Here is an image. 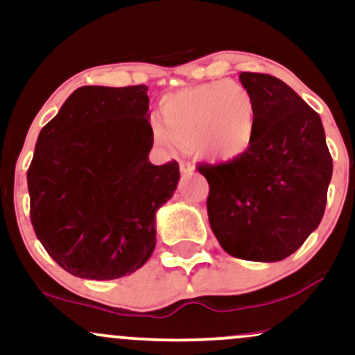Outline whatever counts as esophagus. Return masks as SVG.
I'll return each mask as SVG.
<instances>
[{"mask_svg": "<svg viewBox=\"0 0 355 355\" xmlns=\"http://www.w3.org/2000/svg\"><path fill=\"white\" fill-rule=\"evenodd\" d=\"M195 166L190 164V162H180V172L183 175H190L191 172H193Z\"/></svg>", "mask_w": 355, "mask_h": 355, "instance_id": "esophagus-1", "label": "esophagus"}]
</instances>
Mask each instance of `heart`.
Wrapping results in <instances>:
<instances>
[{
  "label": "heart",
  "instance_id": "b5f03b06",
  "mask_svg": "<svg viewBox=\"0 0 355 355\" xmlns=\"http://www.w3.org/2000/svg\"><path fill=\"white\" fill-rule=\"evenodd\" d=\"M160 118L152 125L158 145L182 141L207 160L230 162L242 157L254 141L257 107L243 85L218 80L166 95Z\"/></svg>",
  "mask_w": 355,
  "mask_h": 355
}]
</instances>
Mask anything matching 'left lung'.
Masks as SVG:
<instances>
[{
	"label": "left lung",
	"instance_id": "obj_1",
	"mask_svg": "<svg viewBox=\"0 0 355 355\" xmlns=\"http://www.w3.org/2000/svg\"><path fill=\"white\" fill-rule=\"evenodd\" d=\"M254 95L257 128L242 157L198 165L210 187L211 232L232 257L279 262L324 217L332 157L319 113L275 76L240 73Z\"/></svg>",
	"mask_w": 355,
	"mask_h": 355
}]
</instances>
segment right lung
Masks as SVG:
<instances>
[{"label": "right lung", "mask_w": 355, "mask_h": 355, "mask_svg": "<svg viewBox=\"0 0 355 355\" xmlns=\"http://www.w3.org/2000/svg\"><path fill=\"white\" fill-rule=\"evenodd\" d=\"M146 87H81L36 140L28 168L30 217L50 257L71 275L112 280L145 266L155 217L180 180L153 165Z\"/></svg>", "instance_id": "obj_1"}]
</instances>
